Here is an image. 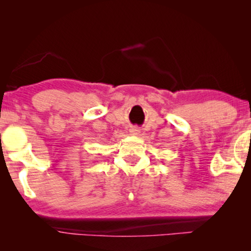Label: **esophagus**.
<instances>
[{
    "label": "esophagus",
    "instance_id": "34e87169",
    "mask_svg": "<svg viewBox=\"0 0 251 251\" xmlns=\"http://www.w3.org/2000/svg\"><path fill=\"white\" fill-rule=\"evenodd\" d=\"M139 133H141V129H139L138 127H131V128H130V134L131 135L137 136V135H139Z\"/></svg>",
    "mask_w": 251,
    "mask_h": 251
}]
</instances>
